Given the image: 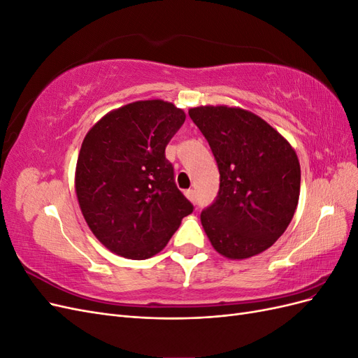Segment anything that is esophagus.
I'll list each match as a JSON object with an SVG mask.
<instances>
[{
    "mask_svg": "<svg viewBox=\"0 0 358 358\" xmlns=\"http://www.w3.org/2000/svg\"><path fill=\"white\" fill-rule=\"evenodd\" d=\"M185 196H187V199H188L189 201L196 203V191H194V189H187V191H185Z\"/></svg>",
    "mask_w": 358,
    "mask_h": 358,
    "instance_id": "34e87169",
    "label": "esophagus"
}]
</instances>
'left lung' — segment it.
<instances>
[{
  "mask_svg": "<svg viewBox=\"0 0 358 358\" xmlns=\"http://www.w3.org/2000/svg\"><path fill=\"white\" fill-rule=\"evenodd\" d=\"M188 113L220 170L218 196L200 216L212 246L231 259L266 251L297 208L296 150L264 119L239 107L200 106Z\"/></svg>",
  "mask_w": 358,
  "mask_h": 358,
  "instance_id": "obj_1",
  "label": "left lung"
}]
</instances>
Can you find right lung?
I'll use <instances>...</instances> for the list:
<instances>
[{
  "label": "right lung",
  "mask_w": 358,
  "mask_h": 358,
  "mask_svg": "<svg viewBox=\"0 0 358 358\" xmlns=\"http://www.w3.org/2000/svg\"><path fill=\"white\" fill-rule=\"evenodd\" d=\"M185 117L167 101H136L103 116L85 136L76 194L86 224L112 252L129 259L158 254L192 212L166 158Z\"/></svg>",
  "instance_id": "right-lung-1"
}]
</instances>
